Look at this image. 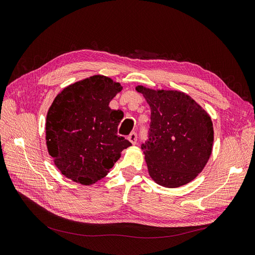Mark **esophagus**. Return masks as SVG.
<instances>
[{"label": "esophagus", "mask_w": 255, "mask_h": 255, "mask_svg": "<svg viewBox=\"0 0 255 255\" xmlns=\"http://www.w3.org/2000/svg\"><path fill=\"white\" fill-rule=\"evenodd\" d=\"M128 139L132 142V145H135V143L137 142V134H136V132H131V133L128 136Z\"/></svg>", "instance_id": "1"}]
</instances>
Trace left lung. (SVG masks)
Here are the masks:
<instances>
[{
	"instance_id": "8db88e82",
	"label": "left lung",
	"mask_w": 255,
	"mask_h": 255,
	"mask_svg": "<svg viewBox=\"0 0 255 255\" xmlns=\"http://www.w3.org/2000/svg\"><path fill=\"white\" fill-rule=\"evenodd\" d=\"M151 107L148 138L140 145L152 179L165 187L189 183L212 154L210 117L193 99L177 91L137 86Z\"/></svg>"
}]
</instances>
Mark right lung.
<instances>
[{
  "label": "right lung",
  "mask_w": 255,
  "mask_h": 255,
  "mask_svg": "<svg viewBox=\"0 0 255 255\" xmlns=\"http://www.w3.org/2000/svg\"><path fill=\"white\" fill-rule=\"evenodd\" d=\"M122 88L97 75L69 85L55 98L47 116L46 139L49 154L65 177L93 184L131 146L118 135L121 112L108 106Z\"/></svg>",
  "instance_id": "1"
}]
</instances>
